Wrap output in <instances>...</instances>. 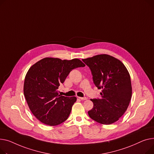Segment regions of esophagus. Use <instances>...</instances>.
Wrapping results in <instances>:
<instances>
[{"label":"esophagus","instance_id":"esophagus-1","mask_svg":"<svg viewBox=\"0 0 154 154\" xmlns=\"http://www.w3.org/2000/svg\"><path fill=\"white\" fill-rule=\"evenodd\" d=\"M80 99H81V100H86V99H87V98L86 97H78Z\"/></svg>","mask_w":154,"mask_h":154}]
</instances>
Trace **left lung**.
<instances>
[{
    "mask_svg": "<svg viewBox=\"0 0 154 154\" xmlns=\"http://www.w3.org/2000/svg\"><path fill=\"white\" fill-rule=\"evenodd\" d=\"M91 71L93 82L101 89L100 99H93L91 118L102 124H111L124 114L132 96L129 72L123 63L112 56L103 54L83 59Z\"/></svg>",
    "mask_w": 154,
    "mask_h": 154,
    "instance_id": "1",
    "label": "left lung"
}]
</instances>
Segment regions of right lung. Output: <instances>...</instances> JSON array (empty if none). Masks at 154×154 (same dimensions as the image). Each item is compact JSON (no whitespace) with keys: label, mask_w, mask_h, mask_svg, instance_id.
Listing matches in <instances>:
<instances>
[{"label":"right lung","mask_w":154,"mask_h":154,"mask_svg":"<svg viewBox=\"0 0 154 154\" xmlns=\"http://www.w3.org/2000/svg\"><path fill=\"white\" fill-rule=\"evenodd\" d=\"M84 66L77 58H45L30 68L25 78L23 93L30 111L41 122L55 126L68 119L76 97L61 96L58 89L72 69Z\"/></svg>","instance_id":"add662e5"}]
</instances>
